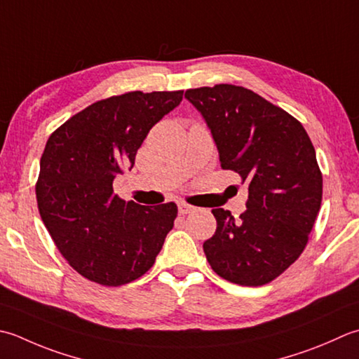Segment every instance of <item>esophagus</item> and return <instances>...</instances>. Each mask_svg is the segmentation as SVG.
<instances>
[{
	"instance_id": "1",
	"label": "esophagus",
	"mask_w": 359,
	"mask_h": 359,
	"mask_svg": "<svg viewBox=\"0 0 359 359\" xmlns=\"http://www.w3.org/2000/svg\"><path fill=\"white\" fill-rule=\"evenodd\" d=\"M177 207H179V213H180V215H188V213H193L194 210H196L193 205H188V203H185V202H180Z\"/></svg>"
}]
</instances>
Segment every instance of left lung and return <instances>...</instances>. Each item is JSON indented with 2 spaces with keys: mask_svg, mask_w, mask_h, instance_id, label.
Segmentation results:
<instances>
[{
  "mask_svg": "<svg viewBox=\"0 0 359 359\" xmlns=\"http://www.w3.org/2000/svg\"><path fill=\"white\" fill-rule=\"evenodd\" d=\"M205 119L222 170L248 184V210L235 219L215 208V235L203 252L217 276L262 286L304 252L322 202L316 151L296 118L252 90L229 83L185 91Z\"/></svg>",
  "mask_w": 359,
  "mask_h": 359,
  "instance_id": "left-lung-1",
  "label": "left lung"
}]
</instances>
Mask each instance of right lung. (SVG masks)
<instances>
[{"mask_svg":"<svg viewBox=\"0 0 359 359\" xmlns=\"http://www.w3.org/2000/svg\"><path fill=\"white\" fill-rule=\"evenodd\" d=\"M184 91H129L88 105L48 138L35 194L53 241L74 271L121 286L152 268L174 226V202L146 207L114 193L149 130Z\"/></svg>","mask_w":359,"mask_h":359,"instance_id":"right-lung-1","label":"right lung"}]
</instances>
